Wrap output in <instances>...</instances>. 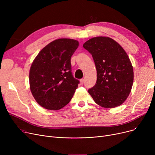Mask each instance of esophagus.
I'll use <instances>...</instances> for the list:
<instances>
[{
    "label": "esophagus",
    "instance_id": "34e87169",
    "mask_svg": "<svg viewBox=\"0 0 155 155\" xmlns=\"http://www.w3.org/2000/svg\"><path fill=\"white\" fill-rule=\"evenodd\" d=\"M80 84H84V82H85V80H84V79H80Z\"/></svg>",
    "mask_w": 155,
    "mask_h": 155
}]
</instances>
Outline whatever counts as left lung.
<instances>
[{"label":"left lung","mask_w":155,"mask_h":155,"mask_svg":"<svg viewBox=\"0 0 155 155\" xmlns=\"http://www.w3.org/2000/svg\"><path fill=\"white\" fill-rule=\"evenodd\" d=\"M83 46L92 54L97 70V82L88 93L101 107L119 106L127 98L133 84V68L127 53L108 37L93 38Z\"/></svg>","instance_id":"1"}]
</instances>
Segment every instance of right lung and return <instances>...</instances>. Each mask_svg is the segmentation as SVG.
<instances>
[{
    "mask_svg": "<svg viewBox=\"0 0 155 155\" xmlns=\"http://www.w3.org/2000/svg\"><path fill=\"white\" fill-rule=\"evenodd\" d=\"M78 46L77 40L56 39L43 48L32 62L30 89L41 107L59 110L71 101L80 83L72 75L70 60Z\"/></svg>",
    "mask_w": 155,
    "mask_h": 155,
    "instance_id": "add662e5",
    "label": "right lung"
}]
</instances>
